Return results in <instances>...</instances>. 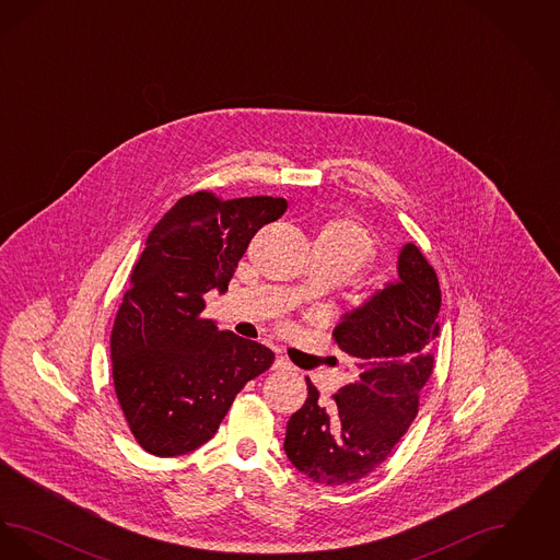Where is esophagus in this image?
I'll use <instances>...</instances> for the list:
<instances>
[{"label":"esophagus","mask_w":560,"mask_h":560,"mask_svg":"<svg viewBox=\"0 0 560 560\" xmlns=\"http://www.w3.org/2000/svg\"><path fill=\"white\" fill-rule=\"evenodd\" d=\"M272 370H292V365H290V361L285 357H277L275 363H272Z\"/></svg>","instance_id":"34e87169"}]
</instances>
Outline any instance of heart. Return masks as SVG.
Wrapping results in <instances>:
<instances>
[{
	"mask_svg": "<svg viewBox=\"0 0 560 560\" xmlns=\"http://www.w3.org/2000/svg\"><path fill=\"white\" fill-rule=\"evenodd\" d=\"M315 252L331 258L350 275L375 256V240L365 224L340 215L320 224L315 237Z\"/></svg>",
	"mask_w": 560,
	"mask_h": 560,
	"instance_id": "obj_1",
	"label": "heart"
}]
</instances>
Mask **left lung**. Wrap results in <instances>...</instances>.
<instances>
[{"label":"left lung","mask_w":560,"mask_h":560,"mask_svg":"<svg viewBox=\"0 0 560 560\" xmlns=\"http://www.w3.org/2000/svg\"><path fill=\"white\" fill-rule=\"evenodd\" d=\"M441 288L422 252L407 243L399 281L388 283L334 327L350 361V384L331 402L306 377L308 397L285 432L293 466L319 485H350L373 472L418 416L434 370Z\"/></svg>","instance_id":"1"}]
</instances>
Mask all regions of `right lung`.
I'll list each match as a JSON object with an SVG mask.
<instances>
[{
	"label": "right lung",
	"mask_w": 560,
	"mask_h": 560,
	"mask_svg": "<svg viewBox=\"0 0 560 560\" xmlns=\"http://www.w3.org/2000/svg\"><path fill=\"white\" fill-rule=\"evenodd\" d=\"M281 197L220 199L197 190L149 233L110 331L113 384L136 443L158 457L195 452L275 352L201 313L229 290L252 237L281 218Z\"/></svg>",
	"instance_id": "1"
}]
</instances>
